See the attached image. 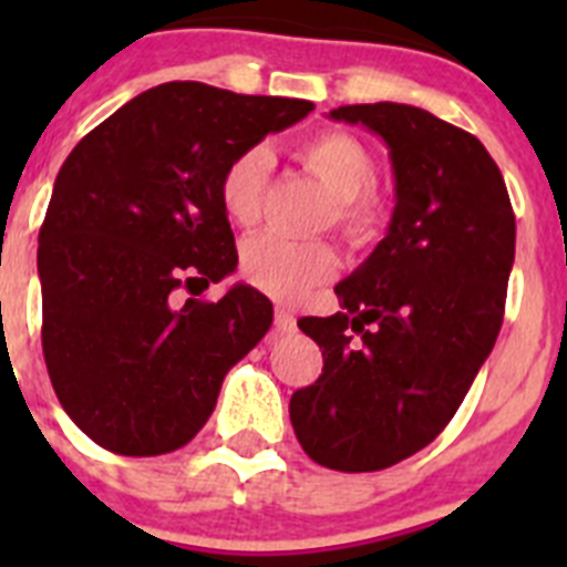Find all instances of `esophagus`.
<instances>
[{
    "instance_id": "34e87169",
    "label": "esophagus",
    "mask_w": 567,
    "mask_h": 567,
    "mask_svg": "<svg viewBox=\"0 0 567 567\" xmlns=\"http://www.w3.org/2000/svg\"><path fill=\"white\" fill-rule=\"evenodd\" d=\"M275 332H280V334L295 332V315L289 312L287 307L275 309Z\"/></svg>"
}]
</instances>
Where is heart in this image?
<instances>
[{"label": "heart", "mask_w": 567, "mask_h": 567, "mask_svg": "<svg viewBox=\"0 0 567 567\" xmlns=\"http://www.w3.org/2000/svg\"><path fill=\"white\" fill-rule=\"evenodd\" d=\"M300 158L334 202V224L349 238H369L383 227V204L369 193L378 178V164L365 144L343 130H323L300 144ZM272 155L267 147H247L227 164L221 175V207L229 221L252 227L264 207ZM340 260L329 244H295L278 235H255L240 249V275L260 292L280 300H300L338 272Z\"/></svg>", "instance_id": "b5f03b06"}]
</instances>
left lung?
<instances>
[{
  "label": "left lung",
  "instance_id": "left-lung-1",
  "mask_svg": "<svg viewBox=\"0 0 567 567\" xmlns=\"http://www.w3.org/2000/svg\"><path fill=\"white\" fill-rule=\"evenodd\" d=\"M389 147L394 213L374 252L334 287L343 312L300 318L323 374L289 400L315 463L380 471L443 432L494 349L517 221L503 173L465 130L412 104H346Z\"/></svg>",
  "mask_w": 567,
  "mask_h": 567
}]
</instances>
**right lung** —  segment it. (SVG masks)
<instances>
[{"instance_id":"1","label":"right lung","mask_w":567,"mask_h":567,"mask_svg":"<svg viewBox=\"0 0 567 567\" xmlns=\"http://www.w3.org/2000/svg\"><path fill=\"white\" fill-rule=\"evenodd\" d=\"M315 110L167 82L90 130L62 164L39 229L42 352L70 420L124 457L202 432L227 372L272 327L247 284L202 295L238 267L221 207L235 155Z\"/></svg>"}]
</instances>
